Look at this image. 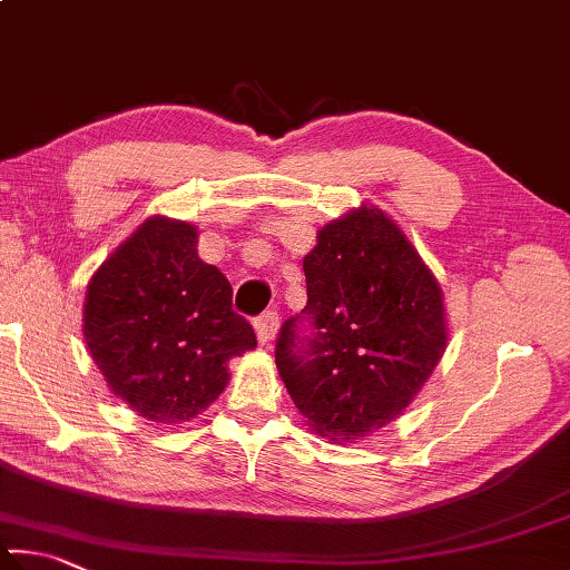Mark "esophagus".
Returning a JSON list of instances; mask_svg holds the SVG:
<instances>
[{"label": "esophagus", "instance_id": "esophagus-1", "mask_svg": "<svg viewBox=\"0 0 570 570\" xmlns=\"http://www.w3.org/2000/svg\"><path fill=\"white\" fill-rule=\"evenodd\" d=\"M254 328H256V336L262 344H268V341H274L276 331H278V314L276 312H266L254 321Z\"/></svg>", "mask_w": 570, "mask_h": 570}]
</instances>
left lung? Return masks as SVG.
I'll return each instance as SVG.
<instances>
[{
	"label": "left lung",
	"instance_id": "left-lung-1",
	"mask_svg": "<svg viewBox=\"0 0 570 570\" xmlns=\"http://www.w3.org/2000/svg\"><path fill=\"white\" fill-rule=\"evenodd\" d=\"M304 274L308 302L278 334V376L318 436L356 443L396 421L439 366L443 292L401 226L366 204L321 226Z\"/></svg>",
	"mask_w": 570,
	"mask_h": 570
}]
</instances>
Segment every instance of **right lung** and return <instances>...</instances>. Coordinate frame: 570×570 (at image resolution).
Listing matches in <instances>:
<instances>
[{
	"label": "right lung",
	"instance_id": "right-lung-1",
	"mask_svg": "<svg viewBox=\"0 0 570 570\" xmlns=\"http://www.w3.org/2000/svg\"><path fill=\"white\" fill-rule=\"evenodd\" d=\"M189 222L149 216L89 278L85 341L117 399L154 423L191 421L229 384V358L256 348L232 284L196 252Z\"/></svg>",
	"mask_w": 570,
	"mask_h": 570
}]
</instances>
